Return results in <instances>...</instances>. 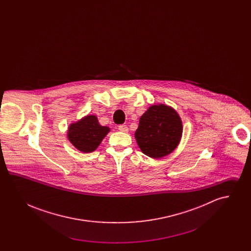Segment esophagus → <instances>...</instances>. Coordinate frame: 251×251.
<instances>
[{"label":"esophagus","mask_w":251,"mask_h":251,"mask_svg":"<svg viewBox=\"0 0 251 251\" xmlns=\"http://www.w3.org/2000/svg\"><path fill=\"white\" fill-rule=\"evenodd\" d=\"M119 130L120 131H123V132H128V131H129L127 125H120V126H119Z\"/></svg>","instance_id":"1"}]
</instances>
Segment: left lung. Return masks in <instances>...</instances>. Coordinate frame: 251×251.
Listing matches in <instances>:
<instances>
[{"label":"left lung","mask_w":251,"mask_h":251,"mask_svg":"<svg viewBox=\"0 0 251 251\" xmlns=\"http://www.w3.org/2000/svg\"><path fill=\"white\" fill-rule=\"evenodd\" d=\"M181 134L182 122L178 113L166 104H158L141 116L134 137L144 154L158 159L177 148Z\"/></svg>","instance_id":"left-lung-1"}]
</instances>
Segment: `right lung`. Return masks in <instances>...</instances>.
Wrapping results in <instances>:
<instances>
[{
	"label": "right lung",
	"instance_id": "obj_1",
	"mask_svg": "<svg viewBox=\"0 0 251 251\" xmlns=\"http://www.w3.org/2000/svg\"><path fill=\"white\" fill-rule=\"evenodd\" d=\"M109 131V127L101 126L97 117L91 115L72 123L68 130V138L78 151L88 153L95 151Z\"/></svg>",
	"mask_w": 251,
	"mask_h": 251
}]
</instances>
